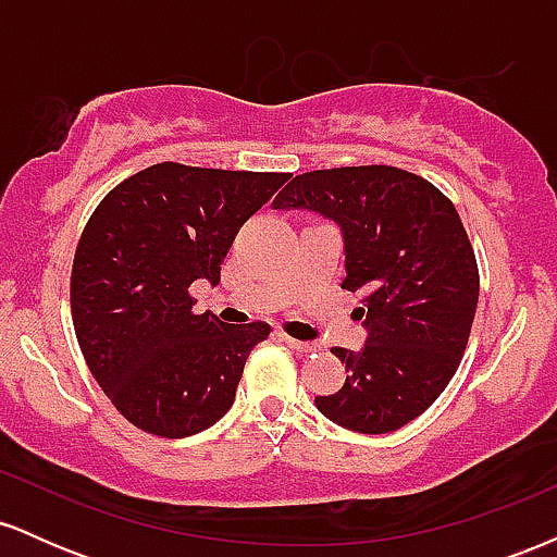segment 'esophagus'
<instances>
[{"instance_id":"esophagus-1","label":"esophagus","mask_w":557,"mask_h":557,"mask_svg":"<svg viewBox=\"0 0 557 557\" xmlns=\"http://www.w3.org/2000/svg\"><path fill=\"white\" fill-rule=\"evenodd\" d=\"M283 341L287 343V348L298 350V354H311V350H317V343H306V341H296V337H287V335H283Z\"/></svg>"}]
</instances>
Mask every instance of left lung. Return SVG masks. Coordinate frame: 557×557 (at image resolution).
<instances>
[{
	"mask_svg": "<svg viewBox=\"0 0 557 557\" xmlns=\"http://www.w3.org/2000/svg\"><path fill=\"white\" fill-rule=\"evenodd\" d=\"M272 207L335 222L343 287L363 296L356 314L367 343L332 348L348 376L319 395V411L361 434L421 417L461 363L479 300L476 259L450 198L413 172L367 164L296 175Z\"/></svg>",
	"mask_w": 557,
	"mask_h": 557,
	"instance_id": "8db88e82",
	"label": "left lung"
}]
</instances>
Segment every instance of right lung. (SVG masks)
<instances>
[{"label": "right lung", "instance_id": "right-lung-1", "mask_svg": "<svg viewBox=\"0 0 557 557\" xmlns=\"http://www.w3.org/2000/svg\"><path fill=\"white\" fill-rule=\"evenodd\" d=\"M287 172L162 162L112 188L75 248L70 306L94 380L138 430L190 437L220 421L270 324L194 314L196 280L220 283L235 235Z\"/></svg>", "mask_w": 557, "mask_h": 557}]
</instances>
